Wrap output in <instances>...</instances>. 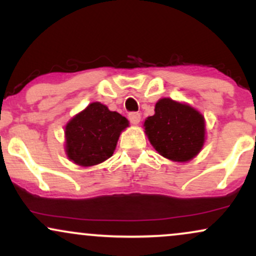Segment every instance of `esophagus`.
<instances>
[{"instance_id":"34e87169","label":"esophagus","mask_w":256,"mask_h":256,"mask_svg":"<svg viewBox=\"0 0 256 256\" xmlns=\"http://www.w3.org/2000/svg\"><path fill=\"white\" fill-rule=\"evenodd\" d=\"M128 120H130L131 124H134V125L140 124V114L137 113V112H131V113L128 114Z\"/></svg>"}]
</instances>
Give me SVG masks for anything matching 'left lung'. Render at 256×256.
<instances>
[{
  "instance_id": "1",
  "label": "left lung",
  "mask_w": 256,
  "mask_h": 256,
  "mask_svg": "<svg viewBox=\"0 0 256 256\" xmlns=\"http://www.w3.org/2000/svg\"><path fill=\"white\" fill-rule=\"evenodd\" d=\"M146 134L158 154L185 162L198 154L204 142V119L198 110L171 98L155 106V114L144 122Z\"/></svg>"
}]
</instances>
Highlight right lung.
<instances>
[{"instance_id": "obj_1", "label": "right lung", "mask_w": 256, "mask_h": 256, "mask_svg": "<svg viewBox=\"0 0 256 256\" xmlns=\"http://www.w3.org/2000/svg\"><path fill=\"white\" fill-rule=\"evenodd\" d=\"M128 126L125 116L100 102L90 104L66 125V152L79 166H94L113 155L120 132Z\"/></svg>"}]
</instances>
